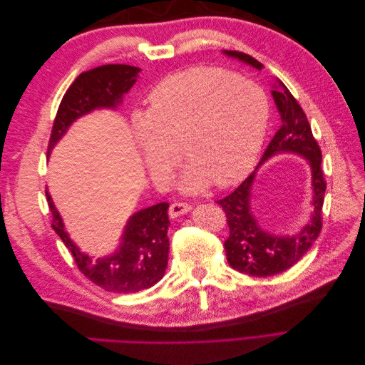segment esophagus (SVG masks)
<instances>
[{
  "label": "esophagus",
  "mask_w": 365,
  "mask_h": 365,
  "mask_svg": "<svg viewBox=\"0 0 365 365\" xmlns=\"http://www.w3.org/2000/svg\"><path fill=\"white\" fill-rule=\"evenodd\" d=\"M190 210H192V205H189V204L175 202L169 208V215H170V217H178V216H182L185 213H189Z\"/></svg>",
  "instance_id": "obj_1"
}]
</instances>
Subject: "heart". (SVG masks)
Instances as JSON below:
<instances>
[{"instance_id": "obj_1", "label": "heart", "mask_w": 365, "mask_h": 365, "mask_svg": "<svg viewBox=\"0 0 365 365\" xmlns=\"http://www.w3.org/2000/svg\"><path fill=\"white\" fill-rule=\"evenodd\" d=\"M148 114L135 120V140L148 170L168 180L182 155L178 187L202 192L210 184L228 187L250 172L267 130L269 106L260 88L216 68L172 74L148 97Z\"/></svg>"}]
</instances>
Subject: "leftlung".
<instances>
[{"label":"left lung","instance_id":"8db88e82","mask_svg":"<svg viewBox=\"0 0 365 365\" xmlns=\"http://www.w3.org/2000/svg\"><path fill=\"white\" fill-rule=\"evenodd\" d=\"M222 53L256 70H262L263 67L250 54L228 50ZM271 94L282 118L280 129L275 132L256 170L235 192H231L224 200L216 201L225 212L230 228V236L224 244L230 267L252 277H268L283 272L304 256L322 231V210L326 193L322 150L312 135L311 125L302 106L279 79H275ZM282 153H294L302 156L312 168V219L294 235L269 234L258 224L252 205L250 192L258 168L264 160Z\"/></svg>","mask_w":365,"mask_h":365}]
</instances>
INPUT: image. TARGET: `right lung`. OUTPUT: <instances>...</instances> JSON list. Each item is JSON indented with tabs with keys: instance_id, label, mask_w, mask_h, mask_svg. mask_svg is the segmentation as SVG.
<instances>
[{
	"instance_id": "obj_1",
	"label": "right lung",
	"mask_w": 365,
	"mask_h": 365,
	"mask_svg": "<svg viewBox=\"0 0 365 365\" xmlns=\"http://www.w3.org/2000/svg\"><path fill=\"white\" fill-rule=\"evenodd\" d=\"M140 71L132 65L109 63L77 76L59 105L47 157L77 118L96 109H117L137 82ZM46 195L53 215V230L73 254L77 268L94 284L108 292L130 294L148 289L163 279L169 259L168 202L143 208L129 216L114 254L94 259L74 244L48 190Z\"/></svg>"
}]
</instances>
